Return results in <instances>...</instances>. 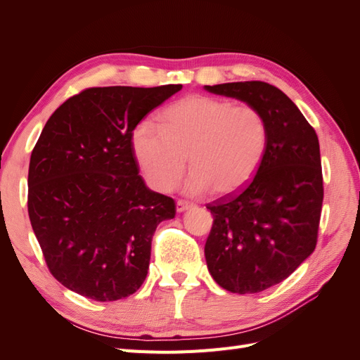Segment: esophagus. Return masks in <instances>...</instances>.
Instances as JSON below:
<instances>
[{
	"label": "esophagus",
	"mask_w": 360,
	"mask_h": 360,
	"mask_svg": "<svg viewBox=\"0 0 360 360\" xmlns=\"http://www.w3.org/2000/svg\"><path fill=\"white\" fill-rule=\"evenodd\" d=\"M191 207H192V202H189V201H184V200H179V201H177V204H176V209H177V212H179V213H181V212H184V210L191 209Z\"/></svg>",
	"instance_id": "obj_1"
}]
</instances>
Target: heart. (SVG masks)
Returning a JSON list of instances; mask_svg holds the SVG:
<instances>
[{
  "label": "heart",
  "mask_w": 360,
  "mask_h": 360,
  "mask_svg": "<svg viewBox=\"0 0 360 360\" xmlns=\"http://www.w3.org/2000/svg\"><path fill=\"white\" fill-rule=\"evenodd\" d=\"M267 147L269 124L257 108L209 96L184 97L162 112L160 124L143 120L132 132L138 165L159 192L176 186L188 156V193L237 192L252 180Z\"/></svg>",
  "instance_id": "obj_1"
}]
</instances>
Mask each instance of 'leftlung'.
<instances>
[{
    "instance_id": "left-lung-1",
    "label": "left lung",
    "mask_w": 360,
    "mask_h": 360,
    "mask_svg": "<svg viewBox=\"0 0 360 360\" xmlns=\"http://www.w3.org/2000/svg\"><path fill=\"white\" fill-rule=\"evenodd\" d=\"M263 114L269 147L238 193L207 204L213 225L204 254L222 288L254 294L287 279L317 245L323 204L319 136L287 94L261 81L205 85Z\"/></svg>"
}]
</instances>
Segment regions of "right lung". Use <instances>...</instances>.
<instances>
[{
	"label": "right lung",
	"mask_w": 360,
	"mask_h": 360,
	"mask_svg": "<svg viewBox=\"0 0 360 360\" xmlns=\"http://www.w3.org/2000/svg\"><path fill=\"white\" fill-rule=\"evenodd\" d=\"M181 85L93 86L53 112L32 148L28 214L52 276L97 302L134 294L151 240L176 202L150 191L132 148L135 126Z\"/></svg>",
	"instance_id": "right-lung-1"
}]
</instances>
